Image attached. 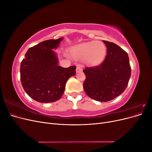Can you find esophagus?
<instances>
[{
  "instance_id": "34e87169",
  "label": "esophagus",
  "mask_w": 152,
  "mask_h": 152,
  "mask_svg": "<svg viewBox=\"0 0 152 152\" xmlns=\"http://www.w3.org/2000/svg\"><path fill=\"white\" fill-rule=\"evenodd\" d=\"M82 67L80 66V65H78L77 66V69H76V72H77V73H78V72H82Z\"/></svg>"
}]
</instances>
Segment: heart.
Returning <instances> with one entry per match:
<instances>
[{"instance_id": "heart-1", "label": "heart", "mask_w": 152, "mask_h": 152, "mask_svg": "<svg viewBox=\"0 0 152 152\" xmlns=\"http://www.w3.org/2000/svg\"><path fill=\"white\" fill-rule=\"evenodd\" d=\"M72 56L80 59L84 58L86 63L96 65L103 61L106 54V47L100 41H91L75 45L71 49Z\"/></svg>"}]
</instances>
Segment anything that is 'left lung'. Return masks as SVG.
I'll return each instance as SVG.
<instances>
[{"instance_id": "1", "label": "left lung", "mask_w": 152, "mask_h": 152, "mask_svg": "<svg viewBox=\"0 0 152 152\" xmlns=\"http://www.w3.org/2000/svg\"><path fill=\"white\" fill-rule=\"evenodd\" d=\"M107 56L101 65L86 67L84 89L91 98L101 102L112 100L125 91L131 77V68L127 53L113 42L103 40Z\"/></svg>"}]
</instances>
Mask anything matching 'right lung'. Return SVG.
<instances>
[{"mask_svg":"<svg viewBox=\"0 0 152 152\" xmlns=\"http://www.w3.org/2000/svg\"><path fill=\"white\" fill-rule=\"evenodd\" d=\"M63 37L43 41L29 48L20 66L23 87L30 97L47 103L56 102L65 91L66 81L75 75L76 66H58L53 49L58 48Z\"/></svg>","mask_w":152,"mask_h":152,"instance_id":"add662e5","label":"right lung"}]
</instances>
